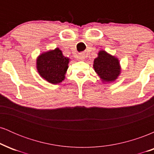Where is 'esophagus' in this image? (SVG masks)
Wrapping results in <instances>:
<instances>
[{
	"label": "esophagus",
	"instance_id": "34e87169",
	"mask_svg": "<svg viewBox=\"0 0 154 154\" xmlns=\"http://www.w3.org/2000/svg\"><path fill=\"white\" fill-rule=\"evenodd\" d=\"M78 57H79V59H80V60H84L85 58V55L83 54H81L79 55Z\"/></svg>",
	"mask_w": 154,
	"mask_h": 154
}]
</instances>
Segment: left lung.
Wrapping results in <instances>:
<instances>
[{
    "instance_id": "8db88e82",
    "label": "left lung",
    "mask_w": 154,
    "mask_h": 154,
    "mask_svg": "<svg viewBox=\"0 0 154 154\" xmlns=\"http://www.w3.org/2000/svg\"><path fill=\"white\" fill-rule=\"evenodd\" d=\"M95 72L103 82H114L121 73L119 61L105 51H100L93 61Z\"/></svg>"
}]
</instances>
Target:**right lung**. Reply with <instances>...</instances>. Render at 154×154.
I'll list each match as a JSON object with an SVG mask.
<instances>
[{
    "label": "right lung",
    "instance_id": "1",
    "mask_svg": "<svg viewBox=\"0 0 154 154\" xmlns=\"http://www.w3.org/2000/svg\"><path fill=\"white\" fill-rule=\"evenodd\" d=\"M69 59L59 48L43 53L37 59V70L42 78L51 84H59L65 79Z\"/></svg>",
    "mask_w": 154,
    "mask_h": 154
}]
</instances>
